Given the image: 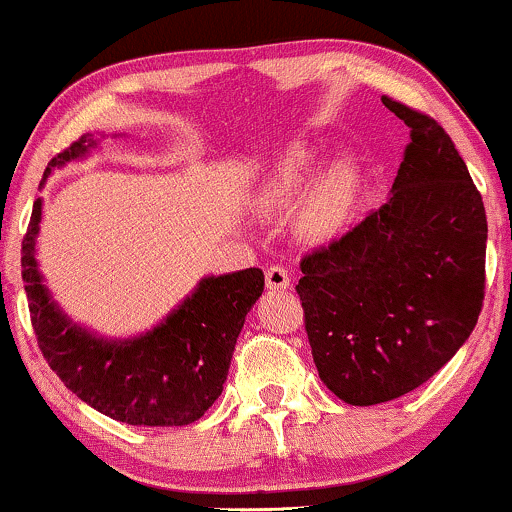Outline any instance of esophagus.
Wrapping results in <instances>:
<instances>
[{"instance_id": "esophagus-1", "label": "esophagus", "mask_w": 512, "mask_h": 512, "mask_svg": "<svg viewBox=\"0 0 512 512\" xmlns=\"http://www.w3.org/2000/svg\"><path fill=\"white\" fill-rule=\"evenodd\" d=\"M290 282H292L290 273H287L282 266L266 268V285L270 287V290H287V287H290Z\"/></svg>"}]
</instances>
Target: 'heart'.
I'll return each mask as SVG.
<instances>
[{"label":"heart","mask_w":512,"mask_h":512,"mask_svg":"<svg viewBox=\"0 0 512 512\" xmlns=\"http://www.w3.org/2000/svg\"><path fill=\"white\" fill-rule=\"evenodd\" d=\"M316 153L309 146L292 148L280 160L278 170L268 179L266 201L270 206H292L304 196L311 174L316 170ZM354 194H357V172L350 162H338L330 167L321 184L316 186L309 203V225L316 232H335L350 213Z\"/></svg>","instance_id":"obj_1"}]
</instances>
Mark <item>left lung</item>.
<instances>
[{
  "label": "left lung",
  "mask_w": 512,
  "mask_h": 512,
  "mask_svg": "<svg viewBox=\"0 0 512 512\" xmlns=\"http://www.w3.org/2000/svg\"><path fill=\"white\" fill-rule=\"evenodd\" d=\"M410 126L393 196L302 256L297 294L318 376L347 405L419 388L477 326L486 285V213L453 138L429 114L383 95Z\"/></svg>",
  "instance_id": "left-lung-1"
}]
</instances>
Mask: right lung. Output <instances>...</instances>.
<instances>
[{
	"label": "right lung",
	"mask_w": 512,
	"mask_h": 512,
	"mask_svg": "<svg viewBox=\"0 0 512 512\" xmlns=\"http://www.w3.org/2000/svg\"><path fill=\"white\" fill-rule=\"evenodd\" d=\"M93 146L88 136L57 153L52 167ZM35 198L21 242V278L26 282L30 323L50 369L71 393L117 422L131 426H184L201 419L222 393L244 318L261 297L263 270L201 280L198 290L153 333L138 340L105 342L59 314L35 266L40 222Z\"/></svg>",
	"instance_id": "1"
}]
</instances>
